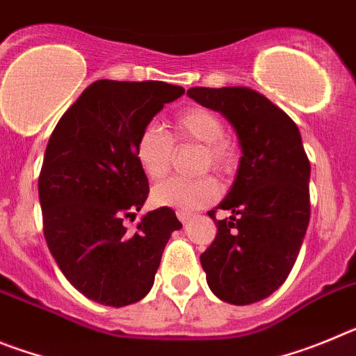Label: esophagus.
Segmentation results:
<instances>
[{
  "instance_id": "34e87169",
  "label": "esophagus",
  "mask_w": 356,
  "mask_h": 356,
  "mask_svg": "<svg viewBox=\"0 0 356 356\" xmlns=\"http://www.w3.org/2000/svg\"><path fill=\"white\" fill-rule=\"evenodd\" d=\"M176 216H178V219H180L181 222H187L188 219L193 217V213L185 212V210H176Z\"/></svg>"
}]
</instances>
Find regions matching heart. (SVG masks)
I'll use <instances>...</instances> for the list:
<instances>
[{
  "instance_id": "heart-1",
  "label": "heart",
  "mask_w": 356,
  "mask_h": 356,
  "mask_svg": "<svg viewBox=\"0 0 356 356\" xmlns=\"http://www.w3.org/2000/svg\"><path fill=\"white\" fill-rule=\"evenodd\" d=\"M225 135V122L216 112L205 106H193L184 110L172 121V139L180 144L201 146L200 171L213 169L219 175H226L234 169V147ZM171 135L156 124H147L140 130L135 140V159L149 180H159L168 175L175 153ZM219 188L210 176L197 180L171 178L155 185L151 197L159 207H171L180 210H197L216 201Z\"/></svg>"
}]
</instances>
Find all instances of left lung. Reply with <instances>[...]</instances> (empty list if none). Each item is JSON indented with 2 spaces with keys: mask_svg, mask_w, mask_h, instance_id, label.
Segmentation results:
<instances>
[{
  "mask_svg": "<svg viewBox=\"0 0 356 356\" xmlns=\"http://www.w3.org/2000/svg\"><path fill=\"white\" fill-rule=\"evenodd\" d=\"M188 97L221 112L235 128L242 156L217 209V235L201 253L210 291L232 305L271 296L287 280L310 221V162L296 122L248 87H193Z\"/></svg>",
  "mask_w": 356,
  "mask_h": 356,
  "instance_id": "8db88e82",
  "label": "left lung"
}]
</instances>
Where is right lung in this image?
Returning <instances> with one entry per match:
<instances>
[{
  "label": "right lung",
  "mask_w": 356,
  "mask_h": 356,
  "mask_svg": "<svg viewBox=\"0 0 356 356\" xmlns=\"http://www.w3.org/2000/svg\"><path fill=\"white\" fill-rule=\"evenodd\" d=\"M181 94L184 87L163 81L97 80L49 137L39 176L44 237L69 284L89 300L108 307L143 300L181 228L168 207L147 212L134 232L122 225L149 193L135 140Z\"/></svg>",
  "instance_id": "1"
}]
</instances>
